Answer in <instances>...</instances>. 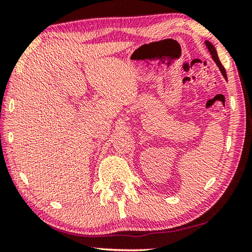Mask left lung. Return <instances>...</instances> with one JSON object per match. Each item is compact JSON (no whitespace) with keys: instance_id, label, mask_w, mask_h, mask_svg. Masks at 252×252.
I'll return each instance as SVG.
<instances>
[{"instance_id":"1","label":"left lung","mask_w":252,"mask_h":252,"mask_svg":"<svg viewBox=\"0 0 252 252\" xmlns=\"http://www.w3.org/2000/svg\"><path fill=\"white\" fill-rule=\"evenodd\" d=\"M204 43H206V46L208 48V50H209V52H210V54H211V57H212V59H213V61L216 62V64L218 65V67H219V70L221 71V73H222V75H223V78L227 80V73H225V70H224V67H223V65L221 64V62H220V60H219V58H218V54H217V51H216V48L215 46H213V44L211 43V42H209V41H204Z\"/></svg>"}]
</instances>
